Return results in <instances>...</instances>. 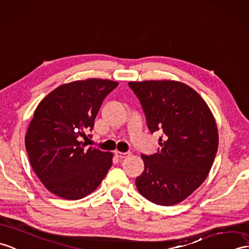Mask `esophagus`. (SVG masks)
I'll return each instance as SVG.
<instances>
[{"label":"esophagus","mask_w":249,"mask_h":249,"mask_svg":"<svg viewBox=\"0 0 249 249\" xmlns=\"http://www.w3.org/2000/svg\"><path fill=\"white\" fill-rule=\"evenodd\" d=\"M114 155L117 156L118 158H120V159H123V158H126V157H128V156L130 155V153L129 152H126V153H123V152H120V151H115L114 152Z\"/></svg>","instance_id":"1"}]
</instances>
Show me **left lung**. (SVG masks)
<instances>
[{"mask_svg":"<svg viewBox=\"0 0 249 249\" xmlns=\"http://www.w3.org/2000/svg\"><path fill=\"white\" fill-rule=\"evenodd\" d=\"M140 100L148 129L161 131L158 153L141 155L144 172L136 178L140 194L172 206L192 194L209 174L218 147L214 117L197 92L175 80L129 82Z\"/></svg>","mask_w":249,"mask_h":249,"instance_id":"1","label":"left lung"}]
</instances>
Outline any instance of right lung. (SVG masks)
Here are the masks:
<instances>
[{
    "mask_svg": "<svg viewBox=\"0 0 249 249\" xmlns=\"http://www.w3.org/2000/svg\"><path fill=\"white\" fill-rule=\"evenodd\" d=\"M119 84L101 78L57 87L39 103L25 135L34 172L50 192L80 199L100 186L112 165L113 154L79 141L92 129L102 103Z\"/></svg>",
    "mask_w": 249,
    "mask_h": 249,
    "instance_id": "add662e5",
    "label": "right lung"
}]
</instances>
